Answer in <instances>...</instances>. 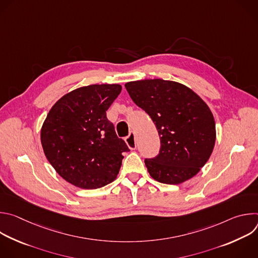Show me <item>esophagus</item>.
Returning a JSON list of instances; mask_svg holds the SVG:
<instances>
[{"label":"esophagus","mask_w":258,"mask_h":258,"mask_svg":"<svg viewBox=\"0 0 258 258\" xmlns=\"http://www.w3.org/2000/svg\"><path fill=\"white\" fill-rule=\"evenodd\" d=\"M125 143L128 146V148L131 150H135L137 148V143H136V138L134 133H131L126 138H125Z\"/></svg>","instance_id":"esophagus-1"}]
</instances>
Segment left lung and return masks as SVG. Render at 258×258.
Segmentation results:
<instances>
[{"label": "left lung", "mask_w": 258, "mask_h": 258, "mask_svg": "<svg viewBox=\"0 0 258 258\" xmlns=\"http://www.w3.org/2000/svg\"><path fill=\"white\" fill-rule=\"evenodd\" d=\"M124 87L158 130L159 154L145 159L150 175L168 185L195 176L215 144V121L207 104L190 88L172 81L144 80Z\"/></svg>", "instance_id": "1"}]
</instances>
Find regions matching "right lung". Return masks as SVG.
<instances>
[{
	"mask_svg": "<svg viewBox=\"0 0 258 258\" xmlns=\"http://www.w3.org/2000/svg\"><path fill=\"white\" fill-rule=\"evenodd\" d=\"M120 92V85L82 87L60 98L49 111L41 130L44 153L73 186L98 189L116 178L122 153L130 149L106 111Z\"/></svg>",
	"mask_w": 258,
	"mask_h": 258,
	"instance_id": "1",
	"label": "right lung"
}]
</instances>
